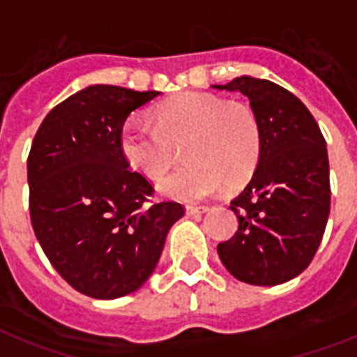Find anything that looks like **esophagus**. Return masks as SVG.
<instances>
[{
    "mask_svg": "<svg viewBox=\"0 0 357 357\" xmlns=\"http://www.w3.org/2000/svg\"><path fill=\"white\" fill-rule=\"evenodd\" d=\"M208 212V206H187V214L188 215H199V214H205Z\"/></svg>",
    "mask_w": 357,
    "mask_h": 357,
    "instance_id": "34e87169",
    "label": "esophagus"
}]
</instances>
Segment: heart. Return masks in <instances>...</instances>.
Returning <instances> with one entry per match:
<instances>
[{"mask_svg":"<svg viewBox=\"0 0 357 357\" xmlns=\"http://www.w3.org/2000/svg\"><path fill=\"white\" fill-rule=\"evenodd\" d=\"M154 125L130 119L119 132V152L130 169L158 179L185 145L188 165L160 183L165 196L202 202L220 196L229 185L245 183L261 154V125L252 109L206 92H181L152 112Z\"/></svg>","mask_w":357,"mask_h":357,"instance_id":"1","label":"heart"}]
</instances>
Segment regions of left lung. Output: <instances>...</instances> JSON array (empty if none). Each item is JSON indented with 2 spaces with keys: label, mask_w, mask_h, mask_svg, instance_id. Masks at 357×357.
I'll list each match as a JSON object with an SVG mask.
<instances>
[{
  "label": "left lung",
  "mask_w": 357,
  "mask_h": 357,
  "mask_svg": "<svg viewBox=\"0 0 357 357\" xmlns=\"http://www.w3.org/2000/svg\"><path fill=\"white\" fill-rule=\"evenodd\" d=\"M212 89L248 98L263 134L252 179L230 202L238 230L218 245V254L236 280L281 285L307 268L325 232L331 212L325 137L307 107L268 79L239 76Z\"/></svg>",
  "instance_id": "obj_1"
}]
</instances>
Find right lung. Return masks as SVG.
<instances>
[{
  "label": "right lung",
  "instance_id": "1",
  "mask_svg": "<svg viewBox=\"0 0 357 357\" xmlns=\"http://www.w3.org/2000/svg\"><path fill=\"white\" fill-rule=\"evenodd\" d=\"M158 96L89 85L54 107L32 142L26 172L36 238L63 280L91 298L139 289L183 218L179 203H146L152 185L119 152L128 116Z\"/></svg>",
  "mask_w": 357,
  "mask_h": 357
}]
</instances>
